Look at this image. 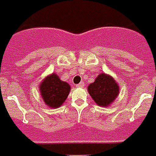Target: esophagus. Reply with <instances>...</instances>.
<instances>
[{
	"instance_id": "1",
	"label": "esophagus",
	"mask_w": 156,
	"mask_h": 156,
	"mask_svg": "<svg viewBox=\"0 0 156 156\" xmlns=\"http://www.w3.org/2000/svg\"><path fill=\"white\" fill-rule=\"evenodd\" d=\"M84 82H80V83L77 84L76 87H78V88H82V87H84Z\"/></svg>"
}]
</instances>
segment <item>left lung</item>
Listing matches in <instances>:
<instances>
[{
	"label": "left lung",
	"instance_id": "1",
	"mask_svg": "<svg viewBox=\"0 0 156 156\" xmlns=\"http://www.w3.org/2000/svg\"><path fill=\"white\" fill-rule=\"evenodd\" d=\"M88 93L93 101L101 106H109L118 97L119 87L110 76L100 74L95 81L88 87Z\"/></svg>",
	"mask_w": 156,
	"mask_h": 156
}]
</instances>
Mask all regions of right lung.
I'll use <instances>...</instances> for the list:
<instances>
[{
	"mask_svg": "<svg viewBox=\"0 0 156 156\" xmlns=\"http://www.w3.org/2000/svg\"><path fill=\"white\" fill-rule=\"evenodd\" d=\"M70 88L67 82L62 81L55 73L43 80L39 87L44 102L51 108L59 107L65 101Z\"/></svg>",
	"mask_w": 156,
	"mask_h": 156,
	"instance_id": "add662e5",
	"label": "right lung"
}]
</instances>
